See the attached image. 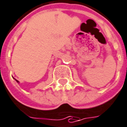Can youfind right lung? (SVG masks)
Returning a JSON list of instances; mask_svg holds the SVG:
<instances>
[{"label": "right lung", "mask_w": 127, "mask_h": 127, "mask_svg": "<svg viewBox=\"0 0 127 127\" xmlns=\"http://www.w3.org/2000/svg\"><path fill=\"white\" fill-rule=\"evenodd\" d=\"M16 81H17V82H18V83L19 82V81H18V80H16Z\"/></svg>", "instance_id": "add662e5"}]
</instances>
